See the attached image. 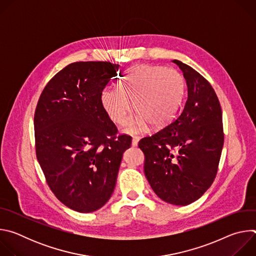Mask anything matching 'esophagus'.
<instances>
[{"mask_svg": "<svg viewBox=\"0 0 256 256\" xmlns=\"http://www.w3.org/2000/svg\"><path fill=\"white\" fill-rule=\"evenodd\" d=\"M140 140V136H132V144L134 146V147H136V146H138V142Z\"/></svg>", "mask_w": 256, "mask_h": 256, "instance_id": "34e87169", "label": "esophagus"}]
</instances>
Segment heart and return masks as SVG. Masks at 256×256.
Returning <instances> with one entry per match:
<instances>
[{
    "label": "heart",
    "instance_id": "heart-1",
    "mask_svg": "<svg viewBox=\"0 0 256 256\" xmlns=\"http://www.w3.org/2000/svg\"><path fill=\"white\" fill-rule=\"evenodd\" d=\"M184 94V80L174 68L157 66H138L130 70L118 89H105L101 95L104 110L114 122L124 124L132 110L138 114L126 126L134 134L161 128L175 116Z\"/></svg>",
    "mask_w": 256,
    "mask_h": 256
}]
</instances>
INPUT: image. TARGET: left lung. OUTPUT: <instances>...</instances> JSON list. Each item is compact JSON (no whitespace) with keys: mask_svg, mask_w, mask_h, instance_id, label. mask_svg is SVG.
Wrapping results in <instances>:
<instances>
[{"mask_svg":"<svg viewBox=\"0 0 256 256\" xmlns=\"http://www.w3.org/2000/svg\"><path fill=\"white\" fill-rule=\"evenodd\" d=\"M188 85L184 110L170 124L142 138L144 171L164 202L186 206L214 182L224 144L222 109L212 85L200 72L174 60Z\"/></svg>","mask_w":256,"mask_h":256,"instance_id":"1","label":"left lung"}]
</instances>
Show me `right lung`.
<instances>
[{
    "mask_svg": "<svg viewBox=\"0 0 256 256\" xmlns=\"http://www.w3.org/2000/svg\"><path fill=\"white\" fill-rule=\"evenodd\" d=\"M118 72L109 62L70 64L46 84L35 109V151L46 180L60 202L79 212L110 198L132 144L130 136L118 134L101 102Z\"/></svg>",
    "mask_w": 256,
    "mask_h": 256,
    "instance_id": "obj_1",
    "label": "right lung"
}]
</instances>
